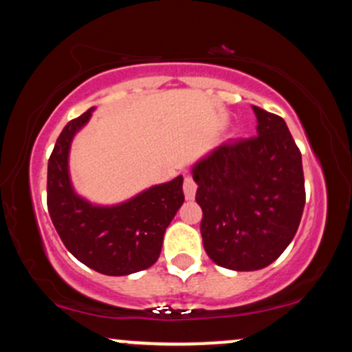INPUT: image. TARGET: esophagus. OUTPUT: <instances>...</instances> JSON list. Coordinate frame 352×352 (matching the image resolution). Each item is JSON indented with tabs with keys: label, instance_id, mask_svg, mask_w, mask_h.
<instances>
[{
	"label": "esophagus",
	"instance_id": "1",
	"mask_svg": "<svg viewBox=\"0 0 352 352\" xmlns=\"http://www.w3.org/2000/svg\"><path fill=\"white\" fill-rule=\"evenodd\" d=\"M195 192H197V184H195V182H193L192 177H185V182H184L185 199L193 200V199H195Z\"/></svg>",
	"mask_w": 352,
	"mask_h": 352
}]
</instances>
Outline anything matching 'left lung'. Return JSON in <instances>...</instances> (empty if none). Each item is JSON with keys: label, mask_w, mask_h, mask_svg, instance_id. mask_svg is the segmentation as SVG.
<instances>
[{"label": "left lung", "mask_w": 352, "mask_h": 352, "mask_svg": "<svg viewBox=\"0 0 352 352\" xmlns=\"http://www.w3.org/2000/svg\"><path fill=\"white\" fill-rule=\"evenodd\" d=\"M256 137L225 140L197 160L204 248L233 272L272 265L292 243L305 208L301 152L280 116L253 106Z\"/></svg>", "instance_id": "obj_1"}]
</instances>
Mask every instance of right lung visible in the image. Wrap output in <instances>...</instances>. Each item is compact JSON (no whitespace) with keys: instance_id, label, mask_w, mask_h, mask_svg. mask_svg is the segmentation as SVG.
<instances>
[{"instance_id":"obj_1","label":"right lung","mask_w":352,"mask_h":352,"mask_svg":"<svg viewBox=\"0 0 352 352\" xmlns=\"http://www.w3.org/2000/svg\"><path fill=\"white\" fill-rule=\"evenodd\" d=\"M94 109L67 122L56 140L47 164V210L72 256L107 276H125L159 260L165 230L185 200L184 177L152 185L112 205L79 195L69 172L71 145Z\"/></svg>"}]
</instances>
